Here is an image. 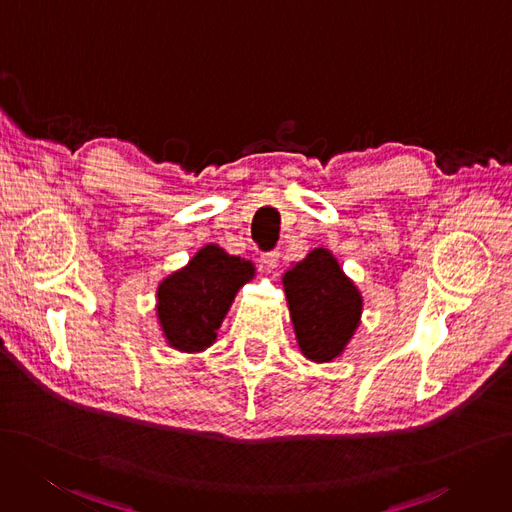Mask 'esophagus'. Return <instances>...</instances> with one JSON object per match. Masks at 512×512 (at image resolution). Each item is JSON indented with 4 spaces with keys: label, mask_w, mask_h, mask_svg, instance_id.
Listing matches in <instances>:
<instances>
[{
    "label": "esophagus",
    "mask_w": 512,
    "mask_h": 512,
    "mask_svg": "<svg viewBox=\"0 0 512 512\" xmlns=\"http://www.w3.org/2000/svg\"><path fill=\"white\" fill-rule=\"evenodd\" d=\"M261 261L266 263V268H268V270H274V268H278V261H280V251H278V249H274V251H266V253H261Z\"/></svg>",
    "instance_id": "34e87169"
}]
</instances>
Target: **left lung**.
<instances>
[{"instance_id":"obj_1","label":"left lung","mask_w":512,"mask_h":512,"mask_svg":"<svg viewBox=\"0 0 512 512\" xmlns=\"http://www.w3.org/2000/svg\"><path fill=\"white\" fill-rule=\"evenodd\" d=\"M301 352L316 363L342 354L361 318L363 299L327 249H314L282 278Z\"/></svg>"}]
</instances>
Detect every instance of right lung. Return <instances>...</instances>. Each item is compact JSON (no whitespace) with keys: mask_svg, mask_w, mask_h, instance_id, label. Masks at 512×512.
Listing matches in <instances>:
<instances>
[{"mask_svg":"<svg viewBox=\"0 0 512 512\" xmlns=\"http://www.w3.org/2000/svg\"><path fill=\"white\" fill-rule=\"evenodd\" d=\"M253 276L251 261L227 255L215 244L204 246L158 289V316L168 344L183 352L211 346L236 291Z\"/></svg>","mask_w":512,"mask_h":512,"instance_id":"add662e5","label":"right lung"}]
</instances>
